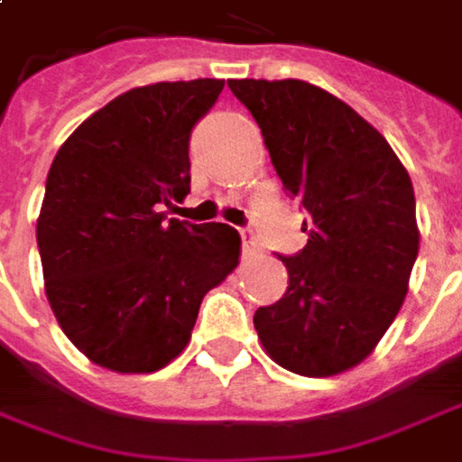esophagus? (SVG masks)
I'll list each match as a JSON object with an SVG mask.
<instances>
[{"label": "esophagus", "instance_id": "1", "mask_svg": "<svg viewBox=\"0 0 462 462\" xmlns=\"http://www.w3.org/2000/svg\"><path fill=\"white\" fill-rule=\"evenodd\" d=\"M240 237H243V255L245 258H258L263 253L261 243L255 240V235L250 230H240Z\"/></svg>", "mask_w": 462, "mask_h": 462}]
</instances>
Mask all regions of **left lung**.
I'll use <instances>...</instances> for the list:
<instances>
[{"label":"left lung","instance_id":"obj_1","mask_svg":"<svg viewBox=\"0 0 462 462\" xmlns=\"http://www.w3.org/2000/svg\"><path fill=\"white\" fill-rule=\"evenodd\" d=\"M271 163L307 212V245L279 255L286 294L253 317L263 347L299 375L368 358L404 304L420 253L411 179L386 137L307 81L232 79Z\"/></svg>","mask_w":462,"mask_h":462}]
</instances>
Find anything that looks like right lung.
Masks as SVG:
<instances>
[{
  "label": "right lung",
  "mask_w": 462,
  "mask_h": 462,
  "mask_svg": "<svg viewBox=\"0 0 462 462\" xmlns=\"http://www.w3.org/2000/svg\"><path fill=\"white\" fill-rule=\"evenodd\" d=\"M225 81L137 87L84 120L53 158L38 217L42 279L91 363L152 374L186 347L201 299L240 258L230 225L168 219L191 191L189 140Z\"/></svg>",
  "instance_id": "1"
}]
</instances>
